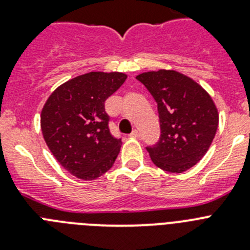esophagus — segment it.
I'll list each match as a JSON object with an SVG mask.
<instances>
[{
  "instance_id": "obj_1",
  "label": "esophagus",
  "mask_w": 250,
  "mask_h": 250,
  "mask_svg": "<svg viewBox=\"0 0 250 250\" xmlns=\"http://www.w3.org/2000/svg\"><path fill=\"white\" fill-rule=\"evenodd\" d=\"M130 136L131 138H140V132H139V130H132V132L130 134Z\"/></svg>"
}]
</instances>
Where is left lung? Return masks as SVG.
<instances>
[{
    "instance_id": "obj_1",
    "label": "left lung",
    "mask_w": 250,
    "mask_h": 250,
    "mask_svg": "<svg viewBox=\"0 0 250 250\" xmlns=\"http://www.w3.org/2000/svg\"><path fill=\"white\" fill-rule=\"evenodd\" d=\"M158 104L160 138L147 146L152 163L169 173H183L199 163L215 136L219 115L198 83L174 70L136 76Z\"/></svg>"
}]
</instances>
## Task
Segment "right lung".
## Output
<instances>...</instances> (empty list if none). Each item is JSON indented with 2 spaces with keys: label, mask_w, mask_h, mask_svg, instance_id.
Wrapping results in <instances>:
<instances>
[{
  "label": "right lung",
  "mask_w": 250,
  "mask_h": 250,
  "mask_svg": "<svg viewBox=\"0 0 250 250\" xmlns=\"http://www.w3.org/2000/svg\"><path fill=\"white\" fill-rule=\"evenodd\" d=\"M123 72H89L59 86L41 111V130L61 167L94 180L114 165L121 139L111 135L106 99L126 80Z\"/></svg>",
  "instance_id": "right-lung-1"
}]
</instances>
